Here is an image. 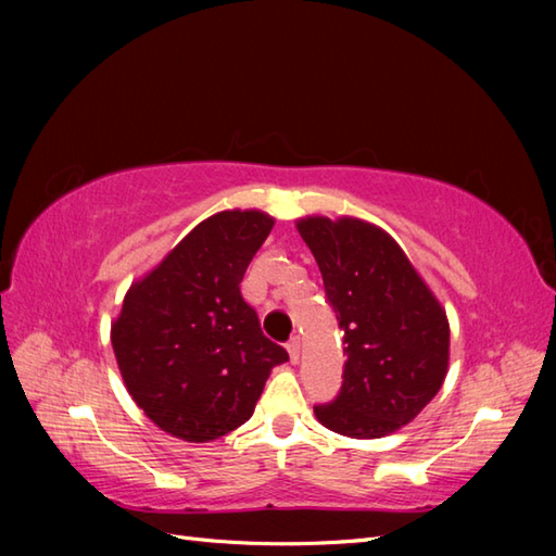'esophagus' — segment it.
Returning a JSON list of instances; mask_svg holds the SVG:
<instances>
[{"label":"esophagus","mask_w":556,"mask_h":556,"mask_svg":"<svg viewBox=\"0 0 556 556\" xmlns=\"http://www.w3.org/2000/svg\"><path fill=\"white\" fill-rule=\"evenodd\" d=\"M287 351H289L291 363H299V358H301V339L299 337H291L289 344H287Z\"/></svg>","instance_id":"esophagus-1"}]
</instances>
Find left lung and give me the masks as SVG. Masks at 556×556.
Listing matches in <instances>:
<instances>
[{"label": "left lung", "instance_id": "1", "mask_svg": "<svg viewBox=\"0 0 556 556\" xmlns=\"http://www.w3.org/2000/svg\"><path fill=\"white\" fill-rule=\"evenodd\" d=\"M296 229L323 271L344 332V384L315 418L353 440L404 428L430 404L448 370L442 303L384 229L358 217H301Z\"/></svg>", "mask_w": 556, "mask_h": 556}]
</instances>
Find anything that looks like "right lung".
Returning a JSON list of instances; mask_svg holds the SVG:
<instances>
[{"label": "right lung", "mask_w": 556, "mask_h": 556, "mask_svg": "<svg viewBox=\"0 0 556 556\" xmlns=\"http://www.w3.org/2000/svg\"><path fill=\"white\" fill-rule=\"evenodd\" d=\"M275 227L263 210H224L188 231L126 291L112 349L136 406L176 440L205 444L253 416L289 353L260 329L241 279Z\"/></svg>", "instance_id": "1"}]
</instances>
